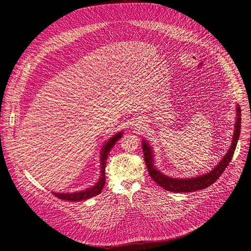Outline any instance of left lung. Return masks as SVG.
Wrapping results in <instances>:
<instances>
[{
    "instance_id": "left-lung-1",
    "label": "left lung",
    "mask_w": 251,
    "mask_h": 251,
    "mask_svg": "<svg viewBox=\"0 0 251 251\" xmlns=\"http://www.w3.org/2000/svg\"><path fill=\"white\" fill-rule=\"evenodd\" d=\"M240 123H241V111L240 107L236 106V121L234 125V132L232 137V142L230 148L228 149L227 153L222 159V161L214 167L209 173H206L201 176H197L195 177H188V178H176L171 177L164 175L154 166V153L149 146L146 140L143 139L142 141V149L144 152V160L149 172L150 176L153 178V181L156 182L159 186H161L166 191L174 192V193H192L195 191L202 190L216 182L218 178L222 176L226 168L230 163L232 156L235 151V147L237 144V140L240 134Z\"/></svg>"
}]
</instances>
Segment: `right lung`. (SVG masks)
<instances>
[{
    "label": "right lung",
    "mask_w": 251,
    "mask_h": 251,
    "mask_svg": "<svg viewBox=\"0 0 251 251\" xmlns=\"http://www.w3.org/2000/svg\"><path fill=\"white\" fill-rule=\"evenodd\" d=\"M123 132H119L117 134H115L113 137H111L108 141L105 142V144L101 150V155H100V166H101V174L99 176L98 182L91 188L86 189L85 191H81V192H76V193H70V194H62V193H54L52 192V194L61 200H65V201H84L87 199H90L92 197H95L97 195H99L105 185V167H106V162H107V158H108V155L111 151V149L113 148V146L116 144V142L122 137Z\"/></svg>",
    "instance_id": "1"
}]
</instances>
